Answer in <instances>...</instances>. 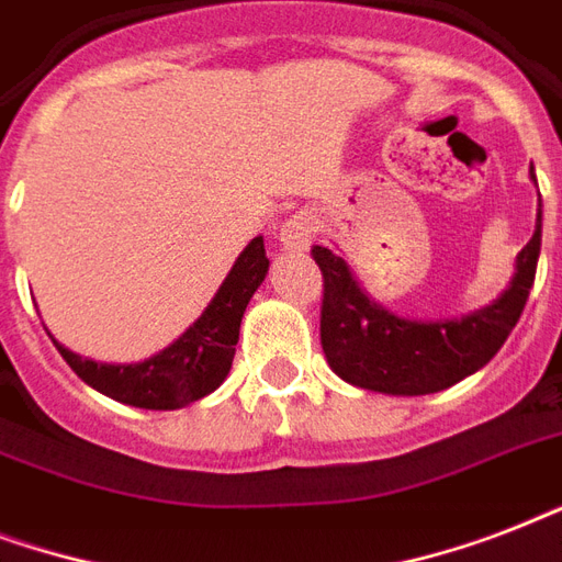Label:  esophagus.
<instances>
[{
	"label": "esophagus",
	"mask_w": 562,
	"mask_h": 562,
	"mask_svg": "<svg viewBox=\"0 0 562 562\" xmlns=\"http://www.w3.org/2000/svg\"><path fill=\"white\" fill-rule=\"evenodd\" d=\"M315 218L308 215V212H294L291 218H285V224L280 227V241L285 250L291 254H303L312 245V238H315Z\"/></svg>",
	"instance_id": "34e87169"
}]
</instances>
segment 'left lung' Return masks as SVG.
Listing matches in <instances>:
<instances>
[{"label":"left lung","instance_id":"obj_1","mask_svg":"<svg viewBox=\"0 0 562 562\" xmlns=\"http://www.w3.org/2000/svg\"><path fill=\"white\" fill-rule=\"evenodd\" d=\"M540 245L542 203L537 229L516 256V273L505 294L461 321L454 317L426 324L396 317L379 306L361 291L341 256L315 245L312 256L324 273L321 344L329 368L356 387L393 396H423L452 387L484 368L507 341L531 294Z\"/></svg>","mask_w":562,"mask_h":562}]
</instances>
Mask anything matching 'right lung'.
Segmentation results:
<instances>
[{"label": "right lung", "mask_w": 562, "mask_h": 562, "mask_svg": "<svg viewBox=\"0 0 562 562\" xmlns=\"http://www.w3.org/2000/svg\"><path fill=\"white\" fill-rule=\"evenodd\" d=\"M265 273H268L265 241L262 236H256L238 254L236 265L229 268L227 280L221 282L203 315L178 341L136 364H99L75 356L57 341L55 347L83 382L110 400L148 411L183 408L189 402L203 400L227 379L236 356L238 326L254 291L262 285Z\"/></svg>", "instance_id": "right-lung-1"}]
</instances>
